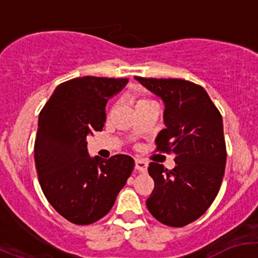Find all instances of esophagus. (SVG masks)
<instances>
[{
	"mask_svg": "<svg viewBox=\"0 0 258 258\" xmlns=\"http://www.w3.org/2000/svg\"><path fill=\"white\" fill-rule=\"evenodd\" d=\"M135 168H136L139 172L146 173V172H147V163H146L144 160L136 158V160H135Z\"/></svg>",
	"mask_w": 258,
	"mask_h": 258,
	"instance_id": "obj_1",
	"label": "esophagus"
}]
</instances>
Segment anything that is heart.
<instances>
[{
    "instance_id": "heart-1",
    "label": "heart",
    "mask_w": 258,
    "mask_h": 258,
    "mask_svg": "<svg viewBox=\"0 0 258 258\" xmlns=\"http://www.w3.org/2000/svg\"><path fill=\"white\" fill-rule=\"evenodd\" d=\"M142 101H146V100H141V101H140V102H142Z\"/></svg>"
}]
</instances>
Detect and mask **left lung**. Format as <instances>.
I'll list each match as a JSON object with an SVG mask.
<instances>
[{
  "mask_svg": "<svg viewBox=\"0 0 258 258\" xmlns=\"http://www.w3.org/2000/svg\"><path fill=\"white\" fill-rule=\"evenodd\" d=\"M165 106L158 150L175 155L176 167L151 162L155 188L146 201L151 215L172 227L201 217L220 191L225 175L222 117L204 87L186 80L135 77Z\"/></svg>",
  "mask_w": 258,
  "mask_h": 258,
  "instance_id": "left-lung-1",
  "label": "left lung"
}]
</instances>
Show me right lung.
I'll use <instances>...</instances> for the list:
<instances>
[{
  "instance_id": "add662e5",
  "label": "right lung",
  "mask_w": 258,
  "mask_h": 258,
  "mask_svg": "<svg viewBox=\"0 0 258 258\" xmlns=\"http://www.w3.org/2000/svg\"><path fill=\"white\" fill-rule=\"evenodd\" d=\"M127 82L92 76L66 81L38 116L35 162L41 188L51 206L76 225L107 215L134 171L131 156L91 157L86 141L105 126L108 100Z\"/></svg>"
}]
</instances>
